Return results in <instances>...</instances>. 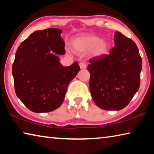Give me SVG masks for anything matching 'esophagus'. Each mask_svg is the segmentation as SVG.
<instances>
[{"label": "esophagus", "mask_w": 154, "mask_h": 154, "mask_svg": "<svg viewBox=\"0 0 154 154\" xmlns=\"http://www.w3.org/2000/svg\"><path fill=\"white\" fill-rule=\"evenodd\" d=\"M86 66H87L86 63H85V62H82L79 63V66L82 69H85V68H86Z\"/></svg>", "instance_id": "1"}]
</instances>
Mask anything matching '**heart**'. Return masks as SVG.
Wrapping results in <instances>:
<instances>
[{
    "label": "heart",
    "instance_id": "heart-1",
    "mask_svg": "<svg viewBox=\"0 0 154 154\" xmlns=\"http://www.w3.org/2000/svg\"><path fill=\"white\" fill-rule=\"evenodd\" d=\"M73 47L80 52H88L92 50L95 56H100L106 54L108 44L106 41L95 35H84L77 38L73 41Z\"/></svg>",
    "mask_w": 154,
    "mask_h": 154
}]
</instances>
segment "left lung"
<instances>
[{"instance_id":"1","label":"left lung","mask_w":154,"mask_h":154,"mask_svg":"<svg viewBox=\"0 0 154 154\" xmlns=\"http://www.w3.org/2000/svg\"><path fill=\"white\" fill-rule=\"evenodd\" d=\"M109 54L91 58L90 90L94 101L104 110H121L139 90L142 59L133 41L116 32Z\"/></svg>"}]
</instances>
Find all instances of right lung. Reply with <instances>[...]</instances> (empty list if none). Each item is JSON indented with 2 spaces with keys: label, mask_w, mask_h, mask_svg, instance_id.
Instances as JSON below:
<instances>
[{
  "label": "right lung",
  "mask_w": 154,
  "mask_h": 154,
  "mask_svg": "<svg viewBox=\"0 0 154 154\" xmlns=\"http://www.w3.org/2000/svg\"><path fill=\"white\" fill-rule=\"evenodd\" d=\"M62 30L48 28L34 32L20 44L12 66L16 95L35 113L58 109L63 102L69 83L80 67L77 62L63 66L56 54H64Z\"/></svg>",
  "instance_id": "obj_1"
}]
</instances>
